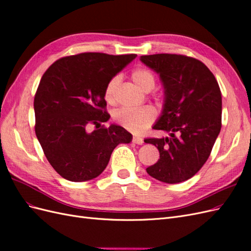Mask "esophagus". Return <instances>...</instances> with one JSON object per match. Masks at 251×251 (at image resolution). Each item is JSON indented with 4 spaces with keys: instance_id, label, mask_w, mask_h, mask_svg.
<instances>
[{
    "instance_id": "1",
    "label": "esophagus",
    "mask_w": 251,
    "mask_h": 251,
    "mask_svg": "<svg viewBox=\"0 0 251 251\" xmlns=\"http://www.w3.org/2000/svg\"><path fill=\"white\" fill-rule=\"evenodd\" d=\"M133 142L136 143V144H142L143 143V139L141 137H139V136H134V137H133Z\"/></svg>"
}]
</instances>
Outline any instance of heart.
Returning <instances> with one entry per match:
<instances>
[{
  "label": "heart",
  "instance_id": "1",
  "mask_svg": "<svg viewBox=\"0 0 251 251\" xmlns=\"http://www.w3.org/2000/svg\"><path fill=\"white\" fill-rule=\"evenodd\" d=\"M133 82L144 92H149L155 87L156 79L154 74L146 68H137L131 74ZM119 77L114 76L109 80L104 88V100L112 103L115 100L116 89L119 83ZM116 123L128 131L140 133L146 130L156 118V111L151 107H142L138 109L121 108L114 112L113 115Z\"/></svg>",
  "mask_w": 251,
  "mask_h": 251
}]
</instances>
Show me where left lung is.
Instances as JSON below:
<instances>
[{
	"instance_id": "8db88e82",
	"label": "left lung",
	"mask_w": 251,
	"mask_h": 251,
	"mask_svg": "<svg viewBox=\"0 0 251 251\" xmlns=\"http://www.w3.org/2000/svg\"><path fill=\"white\" fill-rule=\"evenodd\" d=\"M140 60L159 75L164 90L161 115L153 128L170 135L144 139L160 154L147 172L164 183H180L206 162L221 131V91L214 74L196 58L162 53Z\"/></svg>"
}]
</instances>
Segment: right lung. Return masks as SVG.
Returning <instances> with one entry per match:
<instances>
[{
    "label": "right lung",
    "mask_w": 251,
    "mask_h": 251,
    "mask_svg": "<svg viewBox=\"0 0 251 251\" xmlns=\"http://www.w3.org/2000/svg\"><path fill=\"white\" fill-rule=\"evenodd\" d=\"M136 56L80 53L56 60L44 73L34 96L35 134L63 178L82 182L98 177L114 149L132 141V134L117 125L91 133L87 126L109 120L104 88Z\"/></svg>",
    "instance_id": "obj_1"
}]
</instances>
